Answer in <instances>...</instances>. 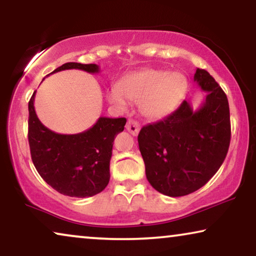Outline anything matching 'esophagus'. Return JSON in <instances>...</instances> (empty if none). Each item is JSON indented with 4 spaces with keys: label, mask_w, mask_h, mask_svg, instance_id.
<instances>
[{
    "label": "esophagus",
    "mask_w": 256,
    "mask_h": 256,
    "mask_svg": "<svg viewBox=\"0 0 256 256\" xmlns=\"http://www.w3.org/2000/svg\"><path fill=\"white\" fill-rule=\"evenodd\" d=\"M126 128H127V130L134 136H136L140 132V124H138V122L135 120L129 119L127 122V126H126Z\"/></svg>",
    "instance_id": "esophagus-1"
}]
</instances>
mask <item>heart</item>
Here are the masks:
<instances>
[{
  "label": "heart",
  "mask_w": 256,
  "mask_h": 256,
  "mask_svg": "<svg viewBox=\"0 0 256 256\" xmlns=\"http://www.w3.org/2000/svg\"><path fill=\"white\" fill-rule=\"evenodd\" d=\"M188 82L181 72L146 69L128 74L108 94L110 102L124 106L126 100L138 102L148 119H164L172 114L187 94Z\"/></svg>",
  "instance_id": "obj_1"
}]
</instances>
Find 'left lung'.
<instances>
[{"mask_svg": "<svg viewBox=\"0 0 256 256\" xmlns=\"http://www.w3.org/2000/svg\"><path fill=\"white\" fill-rule=\"evenodd\" d=\"M194 82L206 94L198 110L184 100L171 116L144 126L137 137L148 181L171 198L204 186L223 164L231 140L226 94L204 69H196Z\"/></svg>", "mask_w": 256, "mask_h": 256, "instance_id": "left-lung-1", "label": "left lung"}]
</instances>
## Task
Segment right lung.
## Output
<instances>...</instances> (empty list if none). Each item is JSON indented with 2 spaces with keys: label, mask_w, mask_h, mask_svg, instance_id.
I'll return each mask as SVG.
<instances>
[{
  "label": "right lung",
  "mask_w": 256,
  "mask_h": 256,
  "mask_svg": "<svg viewBox=\"0 0 256 256\" xmlns=\"http://www.w3.org/2000/svg\"><path fill=\"white\" fill-rule=\"evenodd\" d=\"M68 69L90 74L100 72L97 64L68 62L50 74ZM34 96L36 92L28 102V144L40 176L55 190L72 198H90L102 192L110 182L113 140L124 132L127 120L100 116L88 130L58 134L36 116Z\"/></svg>",
  "instance_id": "add662e5"
}]
</instances>
